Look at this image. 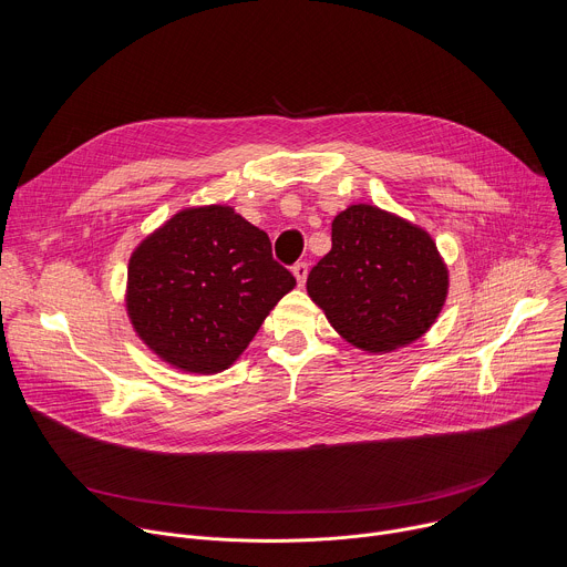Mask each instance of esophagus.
Masks as SVG:
<instances>
[{
  "label": "esophagus",
  "mask_w": 567,
  "mask_h": 567,
  "mask_svg": "<svg viewBox=\"0 0 567 567\" xmlns=\"http://www.w3.org/2000/svg\"><path fill=\"white\" fill-rule=\"evenodd\" d=\"M291 271H293V276H296L298 285L302 287V285H305V280H307V274H309V265H307V262H296Z\"/></svg>",
  "instance_id": "obj_1"
}]
</instances>
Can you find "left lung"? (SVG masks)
<instances>
[{"instance_id":"8db88e82","label":"left lung","mask_w":567,"mask_h":567,"mask_svg":"<svg viewBox=\"0 0 567 567\" xmlns=\"http://www.w3.org/2000/svg\"><path fill=\"white\" fill-rule=\"evenodd\" d=\"M450 287L432 236L373 205H351L331 223V251L309 271L307 293L353 347L388 353L419 340Z\"/></svg>"}]
</instances>
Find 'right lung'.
<instances>
[{
  "instance_id": "right-lung-1",
  "label": "right lung",
  "mask_w": 567,
  "mask_h": 567,
  "mask_svg": "<svg viewBox=\"0 0 567 567\" xmlns=\"http://www.w3.org/2000/svg\"><path fill=\"white\" fill-rule=\"evenodd\" d=\"M296 278L269 236L225 205L182 209L128 260L126 311L144 344L175 369L234 364Z\"/></svg>"
}]
</instances>
